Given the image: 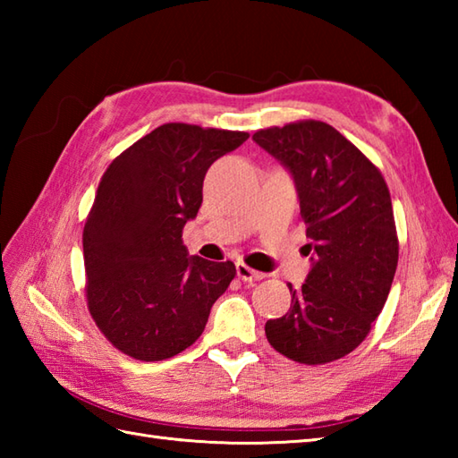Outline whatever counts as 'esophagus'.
<instances>
[{"label": "esophagus", "instance_id": "esophagus-1", "mask_svg": "<svg viewBox=\"0 0 458 458\" xmlns=\"http://www.w3.org/2000/svg\"><path fill=\"white\" fill-rule=\"evenodd\" d=\"M236 274L242 281H259V279L266 277V274H261V271L248 267L246 264H242V261H238V264H236Z\"/></svg>", "mask_w": 458, "mask_h": 458}]
</instances>
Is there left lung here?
Returning <instances> with one entry per match:
<instances>
[{
  "label": "left lung",
  "instance_id": "obj_1",
  "mask_svg": "<svg viewBox=\"0 0 458 458\" xmlns=\"http://www.w3.org/2000/svg\"><path fill=\"white\" fill-rule=\"evenodd\" d=\"M295 182L310 271L289 285L291 307L266 323L277 352L301 364L346 356L368 336L397 267L395 222L376 165L325 122L305 120L254 133Z\"/></svg>",
  "mask_w": 458,
  "mask_h": 458
}]
</instances>
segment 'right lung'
I'll return each mask as SVG.
<instances>
[{
  "label": "right lung",
  "instance_id": "right-lung-1",
  "mask_svg": "<svg viewBox=\"0 0 458 458\" xmlns=\"http://www.w3.org/2000/svg\"><path fill=\"white\" fill-rule=\"evenodd\" d=\"M248 138L165 123L102 174L82 234L86 299L96 325L123 354L157 362L182 352L234 279L232 261L189 256L182 228L197 218L210 165Z\"/></svg>",
  "mask_w": 458,
  "mask_h": 458
}]
</instances>
